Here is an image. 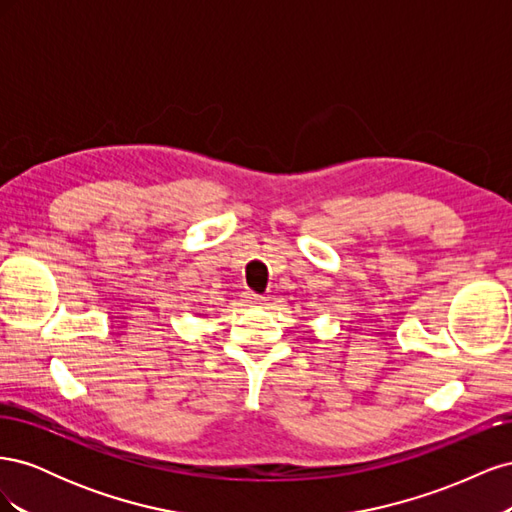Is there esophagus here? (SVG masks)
<instances>
[{
    "instance_id": "obj_1",
    "label": "esophagus",
    "mask_w": 512,
    "mask_h": 512,
    "mask_svg": "<svg viewBox=\"0 0 512 512\" xmlns=\"http://www.w3.org/2000/svg\"><path fill=\"white\" fill-rule=\"evenodd\" d=\"M243 299H245L247 303H260V301H262L260 294H256V292H252V290H245V292H243Z\"/></svg>"
}]
</instances>
